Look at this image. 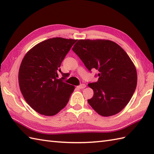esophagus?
<instances>
[{"label": "esophagus", "instance_id": "34e87169", "mask_svg": "<svg viewBox=\"0 0 154 154\" xmlns=\"http://www.w3.org/2000/svg\"><path fill=\"white\" fill-rule=\"evenodd\" d=\"M86 87V85L85 84H81L80 85H79V88L81 89H84V88Z\"/></svg>", "mask_w": 154, "mask_h": 154}]
</instances>
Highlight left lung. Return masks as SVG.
I'll return each mask as SVG.
<instances>
[{"label":"left lung","instance_id":"obj_1","mask_svg":"<svg viewBox=\"0 0 154 154\" xmlns=\"http://www.w3.org/2000/svg\"><path fill=\"white\" fill-rule=\"evenodd\" d=\"M88 70L97 69V82L88 84L94 94L88 103L103 116L120 112L131 99L137 85L133 62L115 42L104 40H79L72 49Z\"/></svg>","mask_w":154,"mask_h":154}]
</instances>
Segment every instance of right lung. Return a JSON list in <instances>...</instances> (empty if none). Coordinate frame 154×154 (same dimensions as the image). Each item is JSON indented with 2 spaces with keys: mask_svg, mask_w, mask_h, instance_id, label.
<instances>
[{
  "mask_svg": "<svg viewBox=\"0 0 154 154\" xmlns=\"http://www.w3.org/2000/svg\"><path fill=\"white\" fill-rule=\"evenodd\" d=\"M77 40L54 38L32 48L22 61L20 89L25 100L37 112L54 116L66 106L75 87L63 82L60 66ZM63 75L57 79L58 71Z\"/></svg>",
  "mask_w": 154,
  "mask_h": 154,
  "instance_id": "obj_1",
  "label": "right lung"
}]
</instances>
